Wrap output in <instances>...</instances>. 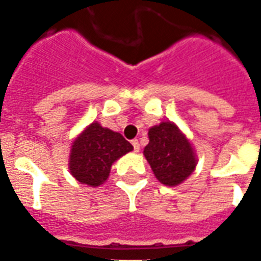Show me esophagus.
Wrapping results in <instances>:
<instances>
[{
    "label": "esophagus",
    "instance_id": "obj_1",
    "mask_svg": "<svg viewBox=\"0 0 261 261\" xmlns=\"http://www.w3.org/2000/svg\"><path fill=\"white\" fill-rule=\"evenodd\" d=\"M131 143H133V147H134V151H135V153H138V151H139V142H138V139H134V141H131Z\"/></svg>",
    "mask_w": 261,
    "mask_h": 261
}]
</instances>
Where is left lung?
Wrapping results in <instances>:
<instances>
[{"instance_id": "1", "label": "left lung", "mask_w": 261, "mask_h": 261, "mask_svg": "<svg viewBox=\"0 0 261 261\" xmlns=\"http://www.w3.org/2000/svg\"><path fill=\"white\" fill-rule=\"evenodd\" d=\"M143 154L155 177L165 186L173 187L182 182L196 167L191 143L171 122L151 127Z\"/></svg>"}]
</instances>
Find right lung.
Returning a JSON list of instances; mask_svg holds the SVG:
<instances>
[{"label":"right lung","instance_id":"obj_1","mask_svg":"<svg viewBox=\"0 0 261 261\" xmlns=\"http://www.w3.org/2000/svg\"><path fill=\"white\" fill-rule=\"evenodd\" d=\"M131 150L122 134L92 123L71 145L69 168L80 182L97 187L110 176L112 164Z\"/></svg>","mask_w":261,"mask_h":261}]
</instances>
